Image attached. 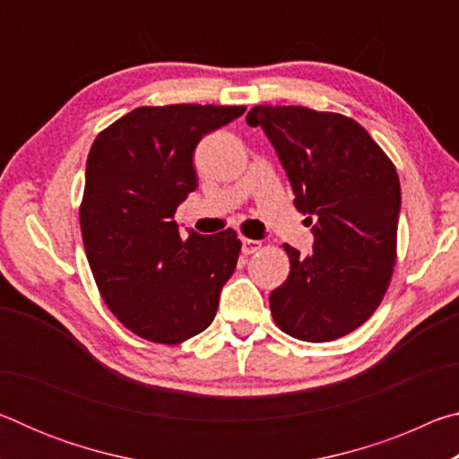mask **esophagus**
Masks as SVG:
<instances>
[{
  "label": "esophagus",
  "mask_w": 459,
  "mask_h": 459,
  "mask_svg": "<svg viewBox=\"0 0 459 459\" xmlns=\"http://www.w3.org/2000/svg\"><path fill=\"white\" fill-rule=\"evenodd\" d=\"M243 253L245 255H253V253H257L259 248H261V243L259 240H253V238H243Z\"/></svg>",
  "instance_id": "34e87169"
}]
</instances>
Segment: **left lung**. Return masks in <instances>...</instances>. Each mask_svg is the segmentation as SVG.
I'll use <instances>...</instances> for the list:
<instances>
[{"instance_id":"obj_1","label":"left lung","mask_w":459,"mask_h":459,"mask_svg":"<svg viewBox=\"0 0 459 459\" xmlns=\"http://www.w3.org/2000/svg\"><path fill=\"white\" fill-rule=\"evenodd\" d=\"M251 127L275 147L293 204L312 224L314 253L283 245L290 275L269 295L285 333L306 342L346 336L375 314L397 261L401 184L368 131L340 113L253 107Z\"/></svg>"}]
</instances>
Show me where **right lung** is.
<instances>
[{"label":"right lung","mask_w":459,"mask_h":459,"mask_svg":"<svg viewBox=\"0 0 459 459\" xmlns=\"http://www.w3.org/2000/svg\"><path fill=\"white\" fill-rule=\"evenodd\" d=\"M245 107H137L100 131L87 158L81 230L113 316L155 344H180L212 324L240 240L229 229L182 238L176 208L198 188L194 150Z\"/></svg>","instance_id":"obj_1"}]
</instances>
